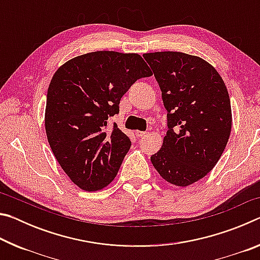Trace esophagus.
Returning <instances> with one entry per match:
<instances>
[{"label": "esophagus", "instance_id": "obj_1", "mask_svg": "<svg viewBox=\"0 0 260 260\" xmlns=\"http://www.w3.org/2000/svg\"><path fill=\"white\" fill-rule=\"evenodd\" d=\"M135 135L138 136V138H142V136L147 135V132H143V131H136V132H135Z\"/></svg>", "mask_w": 260, "mask_h": 260}]
</instances>
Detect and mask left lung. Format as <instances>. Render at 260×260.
Masks as SVG:
<instances>
[{"label":"left lung","instance_id":"obj_1","mask_svg":"<svg viewBox=\"0 0 260 260\" xmlns=\"http://www.w3.org/2000/svg\"><path fill=\"white\" fill-rule=\"evenodd\" d=\"M143 57L160 87L169 127L151 162L167 182L187 187L204 178L225 150L232 129L230 95L217 70L201 57L179 51Z\"/></svg>","mask_w":260,"mask_h":260}]
</instances>
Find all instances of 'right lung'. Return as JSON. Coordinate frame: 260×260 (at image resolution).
I'll return each instance as SVG.
<instances>
[{
    "label": "right lung",
    "mask_w": 260,
    "mask_h": 260,
    "mask_svg": "<svg viewBox=\"0 0 260 260\" xmlns=\"http://www.w3.org/2000/svg\"><path fill=\"white\" fill-rule=\"evenodd\" d=\"M152 76L138 54L95 51L74 57L55 72L47 93L48 142L68 177L86 191L116 178L131 148L128 136L108 119L133 83Z\"/></svg>",
    "instance_id": "1"
}]
</instances>
